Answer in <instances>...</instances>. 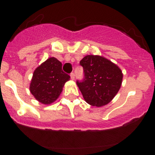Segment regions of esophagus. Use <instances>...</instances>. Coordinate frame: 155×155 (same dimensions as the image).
<instances>
[{
	"label": "esophagus",
	"mask_w": 155,
	"mask_h": 155,
	"mask_svg": "<svg viewBox=\"0 0 155 155\" xmlns=\"http://www.w3.org/2000/svg\"><path fill=\"white\" fill-rule=\"evenodd\" d=\"M74 78H75V75H74V73H71V80H74Z\"/></svg>",
	"instance_id": "esophagus-1"
}]
</instances>
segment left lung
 <instances>
[{"label": "left lung", "instance_id": "1", "mask_svg": "<svg viewBox=\"0 0 155 155\" xmlns=\"http://www.w3.org/2000/svg\"><path fill=\"white\" fill-rule=\"evenodd\" d=\"M80 64L84 68V78L77 81V84L85 102L96 107L109 104L121 87L124 76L121 69L98 55L85 56Z\"/></svg>", "mask_w": 155, "mask_h": 155}]
</instances>
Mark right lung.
Listing matches in <instances>:
<instances>
[{
  "instance_id": "1",
  "label": "right lung",
  "mask_w": 155,
  "mask_h": 155,
  "mask_svg": "<svg viewBox=\"0 0 155 155\" xmlns=\"http://www.w3.org/2000/svg\"><path fill=\"white\" fill-rule=\"evenodd\" d=\"M71 77L62 71V64L50 57L35 68L30 83L31 94L44 105H50L59 98L63 87Z\"/></svg>"
}]
</instances>
